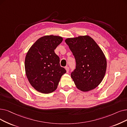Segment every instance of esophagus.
I'll return each mask as SVG.
<instances>
[{"mask_svg": "<svg viewBox=\"0 0 127 127\" xmlns=\"http://www.w3.org/2000/svg\"><path fill=\"white\" fill-rule=\"evenodd\" d=\"M65 68L66 70V73H68V71H69V67L66 66V67H65Z\"/></svg>", "mask_w": 127, "mask_h": 127, "instance_id": "esophagus-1", "label": "esophagus"}]
</instances>
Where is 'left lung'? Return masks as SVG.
<instances>
[{
  "instance_id": "8db88e82",
  "label": "left lung",
  "mask_w": 127,
  "mask_h": 127,
  "mask_svg": "<svg viewBox=\"0 0 127 127\" xmlns=\"http://www.w3.org/2000/svg\"><path fill=\"white\" fill-rule=\"evenodd\" d=\"M65 41L76 60V69L71 74L76 87L83 92L95 89L106 70L107 61L102 49L88 35L67 38Z\"/></svg>"
}]
</instances>
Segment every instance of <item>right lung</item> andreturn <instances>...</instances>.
<instances>
[{
    "mask_svg": "<svg viewBox=\"0 0 127 127\" xmlns=\"http://www.w3.org/2000/svg\"><path fill=\"white\" fill-rule=\"evenodd\" d=\"M63 41L59 36L46 35L37 39L27 51L25 70L31 86L45 94L57 89L66 70L61 67L60 58L54 50Z\"/></svg>",
    "mask_w": 127,
    "mask_h": 127,
    "instance_id": "add662e5",
    "label": "right lung"
}]
</instances>
